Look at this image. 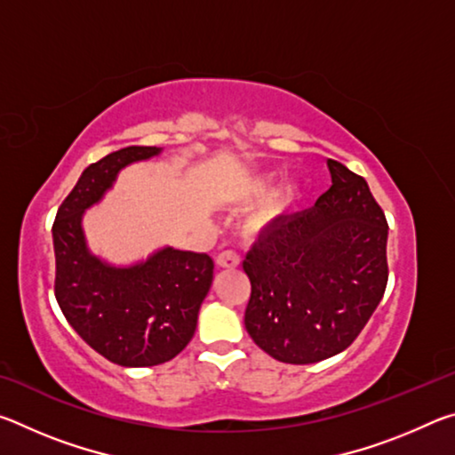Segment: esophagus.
I'll use <instances>...</instances> for the list:
<instances>
[{
  "mask_svg": "<svg viewBox=\"0 0 455 455\" xmlns=\"http://www.w3.org/2000/svg\"><path fill=\"white\" fill-rule=\"evenodd\" d=\"M238 263H241V257H238L235 251H222V252H219V257H217V265L219 267L235 268V267H238Z\"/></svg>",
  "mask_w": 455,
  "mask_h": 455,
  "instance_id": "34e87169",
  "label": "esophagus"
}]
</instances>
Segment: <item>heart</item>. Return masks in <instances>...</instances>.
Here are the masks:
<instances>
[{"label":"heart","instance_id":"heart-1","mask_svg":"<svg viewBox=\"0 0 455 455\" xmlns=\"http://www.w3.org/2000/svg\"><path fill=\"white\" fill-rule=\"evenodd\" d=\"M275 182V174H255L252 179L246 180L244 187L241 188V200L243 203H255V200L263 198L268 190H271ZM301 196V187L297 182H287L283 188L273 192L271 196L265 200V204L260 206V211L249 220L251 228H260L267 225L268 220L279 217L297 203V198Z\"/></svg>","mask_w":455,"mask_h":455}]
</instances>
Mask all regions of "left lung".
I'll use <instances>...</instances> for the list:
<instances>
[{"mask_svg": "<svg viewBox=\"0 0 455 455\" xmlns=\"http://www.w3.org/2000/svg\"><path fill=\"white\" fill-rule=\"evenodd\" d=\"M331 188L313 209L275 219L243 268L244 327L283 363L333 357L355 341L387 287V220L363 176L327 160Z\"/></svg>", "mask_w": 455, "mask_h": 455, "instance_id": "obj_1", "label": "left lung"}]
</instances>
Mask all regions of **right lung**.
Here are the masks:
<instances>
[{
	"mask_svg": "<svg viewBox=\"0 0 455 455\" xmlns=\"http://www.w3.org/2000/svg\"><path fill=\"white\" fill-rule=\"evenodd\" d=\"M156 154V146H128L90 164L52 227L60 309L92 349L122 367H152L179 355L212 284L206 252L164 246L144 263L112 267L88 251L84 212L112 188L122 168Z\"/></svg>",
	"mask_w": 455,
	"mask_h": 455,
	"instance_id": "1",
	"label": "right lung"
}]
</instances>
